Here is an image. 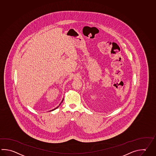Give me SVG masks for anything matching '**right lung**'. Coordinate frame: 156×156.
<instances>
[{
	"mask_svg": "<svg viewBox=\"0 0 156 156\" xmlns=\"http://www.w3.org/2000/svg\"><path fill=\"white\" fill-rule=\"evenodd\" d=\"M63 100H62V102H61V104H60V105H59H59H61V103H62V102H63ZM59 106H58L57 107H56V108H54V109H53V110H51V111H50V112L52 111H54V110H55V109H57V108H58V107H59Z\"/></svg>",
	"mask_w": 156,
	"mask_h": 156,
	"instance_id": "obj_1",
	"label": "right lung"
}]
</instances>
